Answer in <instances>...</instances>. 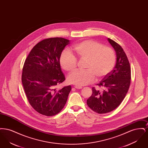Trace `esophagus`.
<instances>
[{"mask_svg":"<svg viewBox=\"0 0 148 148\" xmlns=\"http://www.w3.org/2000/svg\"><path fill=\"white\" fill-rule=\"evenodd\" d=\"M74 88H75V89H80L82 88V86H77V85L74 86Z\"/></svg>","mask_w":148,"mask_h":148,"instance_id":"obj_1","label":"esophagus"}]
</instances>
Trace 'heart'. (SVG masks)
<instances>
[{"instance_id":"heart-1","label":"heart","mask_w":148,"mask_h":148,"mask_svg":"<svg viewBox=\"0 0 148 148\" xmlns=\"http://www.w3.org/2000/svg\"><path fill=\"white\" fill-rule=\"evenodd\" d=\"M75 56L80 59H86V70L76 71L68 77L71 84L84 86L98 79L104 77L111 71L116 62L114 50L109 47L103 46L100 42L86 40L73 46ZM77 59L70 51L65 50L60 56V64L65 71L71 72L77 66Z\"/></svg>"}]
</instances>
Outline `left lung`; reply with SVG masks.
Returning <instances> with one entry per match:
<instances>
[{
  "label": "left lung",
  "mask_w": 148,
  "mask_h": 148,
  "mask_svg": "<svg viewBox=\"0 0 148 148\" xmlns=\"http://www.w3.org/2000/svg\"><path fill=\"white\" fill-rule=\"evenodd\" d=\"M116 51V63L113 71L97 84L101 90L92 88V93L86 101L88 106L98 114L109 113L116 109L126 96L130 84L131 68L121 47L108 38Z\"/></svg>",
  "instance_id": "left-lung-1"
}]
</instances>
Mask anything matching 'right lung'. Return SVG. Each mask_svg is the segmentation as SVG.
I'll list each match as a JSON object with an SVG mask.
<instances>
[{
	"label": "right lung",
	"instance_id": "obj_1",
	"mask_svg": "<svg viewBox=\"0 0 148 148\" xmlns=\"http://www.w3.org/2000/svg\"><path fill=\"white\" fill-rule=\"evenodd\" d=\"M69 40L51 38L37 43L29 53L23 68L21 82L29 103L43 115L54 116L65 105L71 85L57 89L65 78L60 65V56Z\"/></svg>",
	"mask_w": 148,
	"mask_h": 148
}]
</instances>
